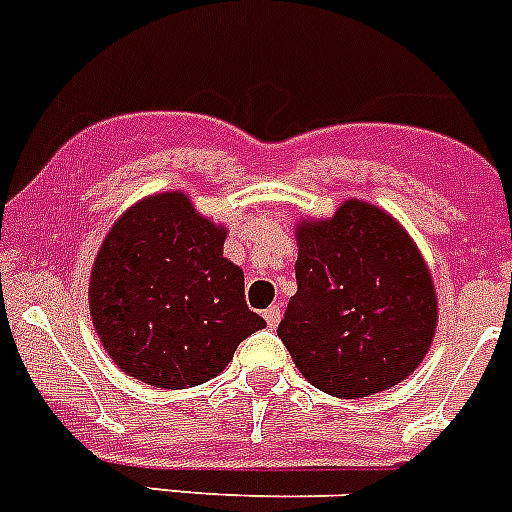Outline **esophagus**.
Masks as SVG:
<instances>
[{
    "label": "esophagus",
    "mask_w": 512,
    "mask_h": 512,
    "mask_svg": "<svg viewBox=\"0 0 512 512\" xmlns=\"http://www.w3.org/2000/svg\"><path fill=\"white\" fill-rule=\"evenodd\" d=\"M279 318H282V310H279V305H271L269 310H264V320L269 328H277Z\"/></svg>",
    "instance_id": "1"
}]
</instances>
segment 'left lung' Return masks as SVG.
Here are the masks:
<instances>
[{"instance_id": "left-lung-1", "label": "left lung", "mask_w": 512, "mask_h": 512, "mask_svg": "<svg viewBox=\"0 0 512 512\" xmlns=\"http://www.w3.org/2000/svg\"><path fill=\"white\" fill-rule=\"evenodd\" d=\"M297 295L277 333L302 377L343 400L408 379L436 336L431 269L390 212L341 202L297 220Z\"/></svg>"}]
</instances>
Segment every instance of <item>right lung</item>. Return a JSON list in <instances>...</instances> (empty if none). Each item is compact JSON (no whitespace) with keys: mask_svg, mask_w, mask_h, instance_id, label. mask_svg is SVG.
<instances>
[{"mask_svg":"<svg viewBox=\"0 0 512 512\" xmlns=\"http://www.w3.org/2000/svg\"><path fill=\"white\" fill-rule=\"evenodd\" d=\"M228 228L182 189L143 197L104 235L89 312L104 351L128 377L187 390L223 372L266 320L248 310L243 269L223 256Z\"/></svg>","mask_w":512,"mask_h":512,"instance_id":"obj_1","label":"right lung"}]
</instances>
